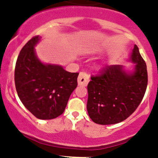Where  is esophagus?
Wrapping results in <instances>:
<instances>
[{
    "mask_svg": "<svg viewBox=\"0 0 158 158\" xmlns=\"http://www.w3.org/2000/svg\"><path fill=\"white\" fill-rule=\"evenodd\" d=\"M88 81H89V76L86 73L81 72L78 77V85L79 86L85 87L88 85Z\"/></svg>",
    "mask_w": 158,
    "mask_h": 158,
    "instance_id": "obj_1",
    "label": "esophagus"
}]
</instances>
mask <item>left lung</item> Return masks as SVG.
I'll return each instance as SVG.
<instances>
[{"mask_svg":"<svg viewBox=\"0 0 158 158\" xmlns=\"http://www.w3.org/2000/svg\"><path fill=\"white\" fill-rule=\"evenodd\" d=\"M128 61L135 64L131 70L119 64L107 65L100 75L91 77L88 85L87 110L95 123L122 122L142 101L148 83L147 68L137 45Z\"/></svg>","mask_w":158,"mask_h":158,"instance_id":"left-lung-1","label":"left lung"}]
</instances>
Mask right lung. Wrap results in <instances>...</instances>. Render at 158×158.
<instances>
[{"instance_id": "right-lung-1", "label": "right lung", "mask_w": 158, "mask_h": 158, "mask_svg": "<svg viewBox=\"0 0 158 158\" xmlns=\"http://www.w3.org/2000/svg\"><path fill=\"white\" fill-rule=\"evenodd\" d=\"M39 35L31 39L20 52L15 69L18 95L29 111L40 119H51L63 114L77 87L78 73L66 71L59 64H45L35 47Z\"/></svg>"}]
</instances>
